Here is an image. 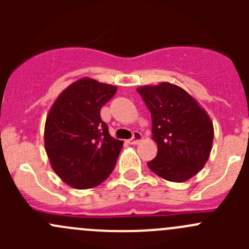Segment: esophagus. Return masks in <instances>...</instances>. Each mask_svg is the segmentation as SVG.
I'll list each match as a JSON object with an SVG mask.
<instances>
[{"mask_svg": "<svg viewBox=\"0 0 249 249\" xmlns=\"http://www.w3.org/2000/svg\"><path fill=\"white\" fill-rule=\"evenodd\" d=\"M141 140H142V135H141V132L135 131L132 139H130L129 141H127V142H129L130 144H137V143H139Z\"/></svg>", "mask_w": 249, "mask_h": 249, "instance_id": "34e87169", "label": "esophagus"}]
</instances>
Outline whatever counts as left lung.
Segmentation results:
<instances>
[{
    "label": "left lung",
    "mask_w": 249,
    "mask_h": 249,
    "mask_svg": "<svg viewBox=\"0 0 249 249\" xmlns=\"http://www.w3.org/2000/svg\"><path fill=\"white\" fill-rule=\"evenodd\" d=\"M152 115L155 159L148 167L170 182H185L205 166L213 143V123L199 102L171 83L137 88Z\"/></svg>",
    "instance_id": "obj_1"
}]
</instances>
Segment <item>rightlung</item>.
<instances>
[{"mask_svg":"<svg viewBox=\"0 0 249 249\" xmlns=\"http://www.w3.org/2000/svg\"><path fill=\"white\" fill-rule=\"evenodd\" d=\"M117 87L80 78L57 96L47 115L44 147L52 169L70 187L89 189L108 178L123 141L113 139L100 110Z\"/></svg>","mask_w":249,"mask_h":249,"instance_id":"add662e5","label":"right lung"}]
</instances>
